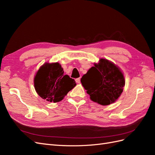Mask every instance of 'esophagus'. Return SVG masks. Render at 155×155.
<instances>
[{"label":"esophagus","instance_id":"obj_1","mask_svg":"<svg viewBox=\"0 0 155 155\" xmlns=\"http://www.w3.org/2000/svg\"><path fill=\"white\" fill-rule=\"evenodd\" d=\"M76 83H79L81 82V79H80V78H77V79H76Z\"/></svg>","mask_w":155,"mask_h":155}]
</instances>
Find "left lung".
Segmentation results:
<instances>
[{
  "label": "left lung",
  "instance_id": "obj_1",
  "mask_svg": "<svg viewBox=\"0 0 155 155\" xmlns=\"http://www.w3.org/2000/svg\"><path fill=\"white\" fill-rule=\"evenodd\" d=\"M91 100L101 105L115 102L125 86V79L119 67L105 59L94 63L81 79Z\"/></svg>",
  "mask_w": 155,
  "mask_h": 155
}]
</instances>
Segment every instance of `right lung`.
<instances>
[{
	"mask_svg": "<svg viewBox=\"0 0 155 155\" xmlns=\"http://www.w3.org/2000/svg\"><path fill=\"white\" fill-rule=\"evenodd\" d=\"M76 85L74 79L64 75L58 63H46L41 66L34 78V87L38 95L50 102L61 101Z\"/></svg>",
	"mask_w": 155,
	"mask_h": 155,
	"instance_id": "1",
	"label": "right lung"
}]
</instances>
